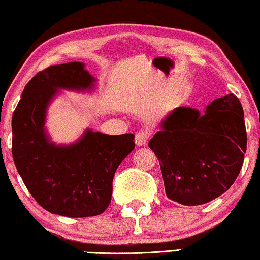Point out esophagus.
<instances>
[{"label": "esophagus", "mask_w": 260, "mask_h": 260, "mask_svg": "<svg viewBox=\"0 0 260 260\" xmlns=\"http://www.w3.org/2000/svg\"><path fill=\"white\" fill-rule=\"evenodd\" d=\"M151 133H150L149 129H142L138 130L136 133V136H135V143L138 146H144L148 143V138Z\"/></svg>", "instance_id": "1"}]
</instances>
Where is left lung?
Returning <instances> with one entry per match:
<instances>
[{
	"label": "left lung",
	"instance_id": "left-lung-1",
	"mask_svg": "<svg viewBox=\"0 0 260 260\" xmlns=\"http://www.w3.org/2000/svg\"><path fill=\"white\" fill-rule=\"evenodd\" d=\"M246 143L242 104L229 93L212 101L204 112L174 109L149 148L159 160L168 198L192 206L230 189L242 169Z\"/></svg>",
	"mask_w": 260,
	"mask_h": 260
}]
</instances>
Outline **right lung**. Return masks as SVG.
<instances>
[{
    "mask_svg": "<svg viewBox=\"0 0 260 260\" xmlns=\"http://www.w3.org/2000/svg\"><path fill=\"white\" fill-rule=\"evenodd\" d=\"M81 62L51 66L24 86L11 119L14 163L24 185L47 211L70 218L97 216L111 202L118 165L135 149V135L85 130L76 143L56 145L46 133L47 109L58 89L92 90Z\"/></svg>",
    "mask_w": 260,
    "mask_h": 260,
    "instance_id": "1",
    "label": "right lung"
}]
</instances>
